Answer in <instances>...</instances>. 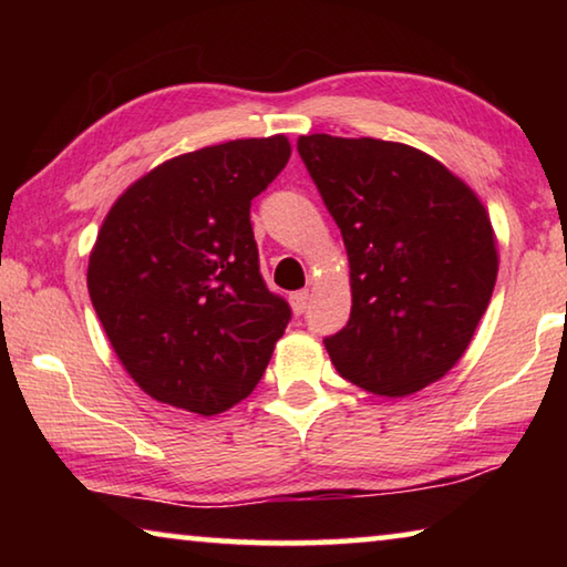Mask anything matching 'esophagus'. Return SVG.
<instances>
[{
  "label": "esophagus",
  "mask_w": 567,
  "mask_h": 567,
  "mask_svg": "<svg viewBox=\"0 0 567 567\" xmlns=\"http://www.w3.org/2000/svg\"><path fill=\"white\" fill-rule=\"evenodd\" d=\"M307 302H310V292H307V290L290 295V305H292L295 315H302L307 310Z\"/></svg>",
  "instance_id": "34e87169"
}]
</instances>
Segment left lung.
<instances>
[{
	"instance_id": "obj_1",
	"label": "left lung",
	"mask_w": 567,
	"mask_h": 567,
	"mask_svg": "<svg viewBox=\"0 0 567 567\" xmlns=\"http://www.w3.org/2000/svg\"><path fill=\"white\" fill-rule=\"evenodd\" d=\"M297 152L350 260V320L324 338L332 364L382 398L427 388L463 358L493 297L497 247L483 203L400 142L307 134Z\"/></svg>"
}]
</instances>
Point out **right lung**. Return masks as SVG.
I'll return each instance as SVG.
<instances>
[{
	"label": "right lung",
	"instance_id": "add662e5",
	"mask_svg": "<svg viewBox=\"0 0 567 567\" xmlns=\"http://www.w3.org/2000/svg\"><path fill=\"white\" fill-rule=\"evenodd\" d=\"M287 159L285 134L187 152L130 185L104 217L90 297L150 398L207 417L260 382L292 312L262 280L249 205Z\"/></svg>",
	"mask_w": 567,
	"mask_h": 567
}]
</instances>
